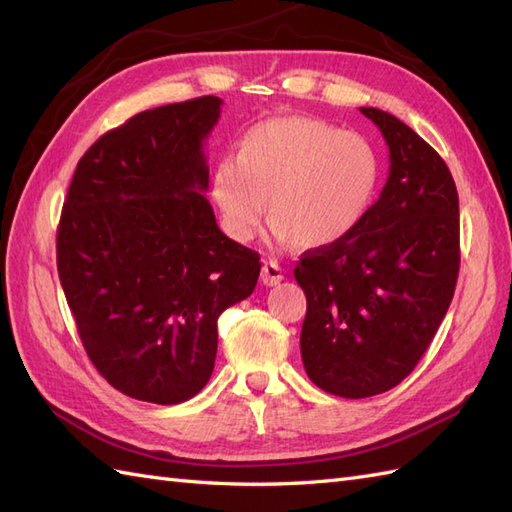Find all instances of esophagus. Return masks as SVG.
Listing matches in <instances>:
<instances>
[{"label":"esophagus","instance_id":"obj_1","mask_svg":"<svg viewBox=\"0 0 512 512\" xmlns=\"http://www.w3.org/2000/svg\"><path fill=\"white\" fill-rule=\"evenodd\" d=\"M261 281L264 285L272 287L283 281V268L277 264V261H264V268H261Z\"/></svg>","mask_w":512,"mask_h":512}]
</instances>
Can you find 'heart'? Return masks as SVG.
Returning a JSON list of instances; mask_svg holds the SVG:
<instances>
[{
    "label": "heart",
    "instance_id": "1",
    "mask_svg": "<svg viewBox=\"0 0 512 512\" xmlns=\"http://www.w3.org/2000/svg\"><path fill=\"white\" fill-rule=\"evenodd\" d=\"M381 177L372 144L307 116L257 123L222 155L209 196L235 242H251L270 199L274 235L283 244L322 248L346 240L368 216Z\"/></svg>",
    "mask_w": 512,
    "mask_h": 512
}]
</instances>
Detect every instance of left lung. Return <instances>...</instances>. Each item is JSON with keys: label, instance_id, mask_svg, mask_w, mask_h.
Returning a JSON list of instances; mask_svg holds the SVG:
<instances>
[{"label": "left lung", "instance_id": "left-lung-1", "mask_svg": "<svg viewBox=\"0 0 512 512\" xmlns=\"http://www.w3.org/2000/svg\"><path fill=\"white\" fill-rule=\"evenodd\" d=\"M389 147V177L346 240L307 251L294 277L307 296L305 372L342 398L402 383L448 311L458 264V194L439 153L396 116L359 108Z\"/></svg>", "mask_w": 512, "mask_h": 512}]
</instances>
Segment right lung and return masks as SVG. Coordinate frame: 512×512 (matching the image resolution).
<instances>
[{"mask_svg":"<svg viewBox=\"0 0 512 512\" xmlns=\"http://www.w3.org/2000/svg\"><path fill=\"white\" fill-rule=\"evenodd\" d=\"M222 99L153 108L77 162L56 257L88 359L125 396L179 404L212 376L218 316L253 294L259 255L205 199L203 142Z\"/></svg>","mask_w":512,"mask_h":512,"instance_id":"obj_1","label":"right lung"}]
</instances>
